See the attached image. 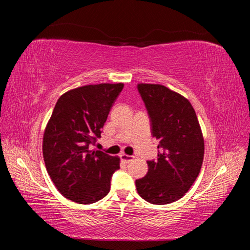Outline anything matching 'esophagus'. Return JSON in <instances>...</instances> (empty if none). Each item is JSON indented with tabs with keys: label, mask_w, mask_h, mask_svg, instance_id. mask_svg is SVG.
Listing matches in <instances>:
<instances>
[{
	"label": "esophagus",
	"mask_w": 250,
	"mask_h": 250,
	"mask_svg": "<svg viewBox=\"0 0 250 250\" xmlns=\"http://www.w3.org/2000/svg\"><path fill=\"white\" fill-rule=\"evenodd\" d=\"M120 158H121V161L122 162H124V163H126V164H129L132 160H133V156H131V155H127V154H121L120 155Z\"/></svg>",
	"instance_id": "1"
}]
</instances>
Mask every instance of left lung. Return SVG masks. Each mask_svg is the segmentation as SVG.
Returning <instances> with one entry per match:
<instances>
[{"instance_id":"1","label":"left lung","mask_w":250,"mask_h":250,"mask_svg":"<svg viewBox=\"0 0 250 250\" xmlns=\"http://www.w3.org/2000/svg\"><path fill=\"white\" fill-rule=\"evenodd\" d=\"M158 141L156 161H148L145 177L135 180L143 199L168 204L180 199L200 172L204 141L196 112L185 97L161 84H138Z\"/></svg>"}]
</instances>
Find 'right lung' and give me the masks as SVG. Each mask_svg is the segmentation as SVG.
I'll return each instance as SVG.
<instances>
[{"label": "right lung", "mask_w": 250, "mask_h": 250, "mask_svg": "<svg viewBox=\"0 0 250 250\" xmlns=\"http://www.w3.org/2000/svg\"><path fill=\"white\" fill-rule=\"evenodd\" d=\"M123 83H101L69 90L59 98L43 134L42 154L49 175L65 198L90 204L110 190L120 158L89 150L97 139Z\"/></svg>", "instance_id": "obj_1"}]
</instances>
